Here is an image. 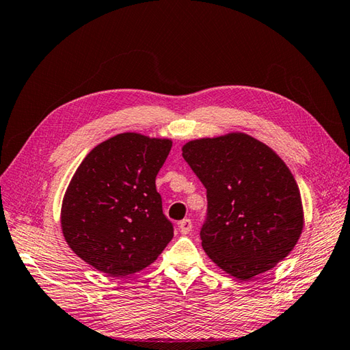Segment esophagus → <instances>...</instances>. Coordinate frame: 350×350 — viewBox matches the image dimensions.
<instances>
[{
	"label": "esophagus",
	"mask_w": 350,
	"mask_h": 350,
	"mask_svg": "<svg viewBox=\"0 0 350 350\" xmlns=\"http://www.w3.org/2000/svg\"><path fill=\"white\" fill-rule=\"evenodd\" d=\"M191 228H193V223H191L190 219H184V220L180 221V232L183 235H187L189 232L191 230Z\"/></svg>",
	"instance_id": "1"
}]
</instances>
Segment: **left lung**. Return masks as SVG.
I'll return each instance as SVG.
<instances>
[{
    "instance_id": "left-lung-1",
    "label": "left lung",
    "mask_w": 350,
    "mask_h": 350,
    "mask_svg": "<svg viewBox=\"0 0 350 350\" xmlns=\"http://www.w3.org/2000/svg\"><path fill=\"white\" fill-rule=\"evenodd\" d=\"M183 157L206 189L200 239L217 267L250 280L293 250L304 228L299 189L269 146L228 133L187 142Z\"/></svg>"
}]
</instances>
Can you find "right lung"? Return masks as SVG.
I'll return each mask as SVG.
<instances>
[{"label": "right lung", "instance_id": "add662e5", "mask_svg": "<svg viewBox=\"0 0 350 350\" xmlns=\"http://www.w3.org/2000/svg\"><path fill=\"white\" fill-rule=\"evenodd\" d=\"M170 139L121 133L97 145L70 181L61 206L68 247L111 277L139 273L174 238L155 189Z\"/></svg>", "mask_w": 350, "mask_h": 350}]
</instances>
